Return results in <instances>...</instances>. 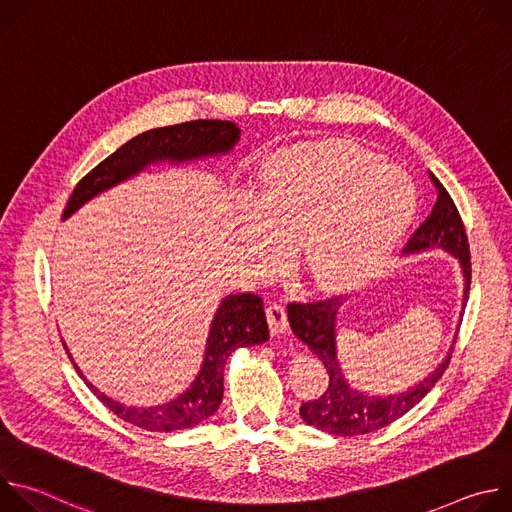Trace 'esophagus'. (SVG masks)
<instances>
[{"label": "esophagus", "instance_id": "34e87169", "mask_svg": "<svg viewBox=\"0 0 512 512\" xmlns=\"http://www.w3.org/2000/svg\"><path fill=\"white\" fill-rule=\"evenodd\" d=\"M267 314V324H269V330L273 334H281L287 330V312H285V306L279 304V302H271L265 310Z\"/></svg>", "mask_w": 512, "mask_h": 512}]
</instances>
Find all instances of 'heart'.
Segmentation results:
<instances>
[{
  "label": "heart",
  "instance_id": "1",
  "mask_svg": "<svg viewBox=\"0 0 512 512\" xmlns=\"http://www.w3.org/2000/svg\"><path fill=\"white\" fill-rule=\"evenodd\" d=\"M255 200L241 239L259 267H277L285 245H294L316 285L342 289L385 265L415 214L417 192L383 156L316 141L275 152L259 172Z\"/></svg>",
  "mask_w": 512,
  "mask_h": 512
}]
</instances>
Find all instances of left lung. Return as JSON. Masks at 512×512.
I'll use <instances>...</instances> for the list:
<instances>
[{
    "label": "left lung",
    "instance_id": "8db88e82",
    "mask_svg": "<svg viewBox=\"0 0 512 512\" xmlns=\"http://www.w3.org/2000/svg\"><path fill=\"white\" fill-rule=\"evenodd\" d=\"M429 178L437 190V200L431 208V214L409 239L405 253L413 255L429 249H442L446 253H452L462 267L464 304H466L468 291H470V277H472L470 245H468L466 229L448 190L431 172H429ZM340 306H342V300L338 298H332L326 302H312V304L294 302L287 306V320L294 334L304 344H308V348L324 362L330 377L328 389L318 399L306 401L300 407L302 419L308 425H314L316 429L328 431L332 435L348 437V435H362V433L381 429L397 421L399 417H403L409 409H413L446 373L454 346L450 348L448 356L437 364L431 375H427L423 381H419L417 385L401 393L379 397V395L356 391L344 379L338 354H336V314Z\"/></svg>",
    "mask_w": 512,
    "mask_h": 512
}]
</instances>
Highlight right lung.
<instances>
[{
  "label": "right lung",
  "mask_w": 512,
  "mask_h": 512,
  "mask_svg": "<svg viewBox=\"0 0 512 512\" xmlns=\"http://www.w3.org/2000/svg\"><path fill=\"white\" fill-rule=\"evenodd\" d=\"M239 139L241 129L233 121L221 119H198L143 131L123 143L117 152H113L99 166H95L75 186L66 202L62 218L75 214L97 194L129 180L131 176L143 172L152 164H182L198 158L229 154ZM267 338L269 330L263 300L257 294L227 296L212 318L200 373L182 395L154 407H127L103 395L81 373L66 344L64 350L70 362L75 364V371L85 381V385L119 419L148 431H176L192 427L214 415V411L223 401L227 358L237 348L263 344Z\"/></svg>",
  "instance_id": "right-lung-1"
}]
</instances>
